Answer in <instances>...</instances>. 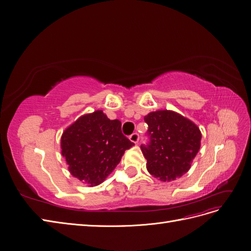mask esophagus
Returning a JSON list of instances; mask_svg holds the SVG:
<instances>
[{"mask_svg":"<svg viewBox=\"0 0 251 251\" xmlns=\"http://www.w3.org/2000/svg\"><path fill=\"white\" fill-rule=\"evenodd\" d=\"M129 139L132 141V142H134V143H137L138 140H139V135H138V133L134 132V133H132V134L129 136Z\"/></svg>","mask_w":251,"mask_h":251,"instance_id":"34e87169","label":"esophagus"}]
</instances>
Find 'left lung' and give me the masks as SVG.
<instances>
[{
  "label": "left lung",
  "mask_w": 251,
  "mask_h": 251,
  "mask_svg": "<svg viewBox=\"0 0 251 251\" xmlns=\"http://www.w3.org/2000/svg\"><path fill=\"white\" fill-rule=\"evenodd\" d=\"M150 142L141 144L147 169L161 181L180 178L201 149V133L189 119L173 111H155L144 117Z\"/></svg>",
  "instance_id": "left-lung-1"
}]
</instances>
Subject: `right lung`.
Returning a JSON list of instances; mask_svg holds the SVG:
<instances>
[{"mask_svg":"<svg viewBox=\"0 0 251 251\" xmlns=\"http://www.w3.org/2000/svg\"><path fill=\"white\" fill-rule=\"evenodd\" d=\"M133 146L123 135L121 122L99 110L78 118L61 137V152L71 175L90 187L102 183Z\"/></svg>","mask_w":251,"mask_h":251,"instance_id":"1","label":"right lung"}]
</instances>
